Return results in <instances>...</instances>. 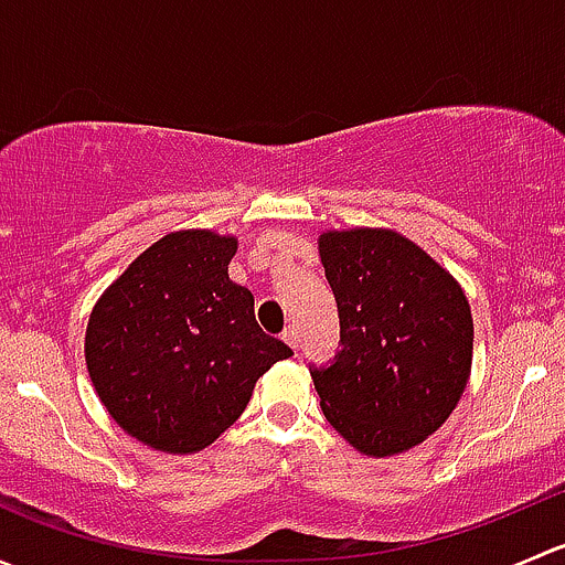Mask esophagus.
<instances>
[{
  "label": "esophagus",
  "mask_w": 565,
  "mask_h": 565,
  "mask_svg": "<svg viewBox=\"0 0 565 565\" xmlns=\"http://www.w3.org/2000/svg\"><path fill=\"white\" fill-rule=\"evenodd\" d=\"M281 339L287 341V344L292 347V350H298V341H300V339H298V330H295V328H287V330H284Z\"/></svg>",
  "instance_id": "34e87169"
}]
</instances>
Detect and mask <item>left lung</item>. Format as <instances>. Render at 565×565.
I'll return each instance as SVG.
<instances>
[{
	"instance_id": "1",
	"label": "left lung",
	"mask_w": 565,
	"mask_h": 565,
	"mask_svg": "<svg viewBox=\"0 0 565 565\" xmlns=\"http://www.w3.org/2000/svg\"><path fill=\"white\" fill-rule=\"evenodd\" d=\"M319 259L335 295L341 352L311 369L328 424L366 457L435 435L467 388L472 315L457 278L393 230H328Z\"/></svg>"
}]
</instances>
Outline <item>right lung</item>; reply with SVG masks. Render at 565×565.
Returning a JSON list of instances; mask_svg holds the SVG:
<instances>
[{
	"mask_svg": "<svg viewBox=\"0 0 565 565\" xmlns=\"http://www.w3.org/2000/svg\"><path fill=\"white\" fill-rule=\"evenodd\" d=\"M237 237L163 235L95 303L84 358L117 426L163 454H196L250 402L256 380L292 355L256 324L254 295L230 278Z\"/></svg>",
	"mask_w": 565,
	"mask_h": 565,
	"instance_id": "right-lung-1",
	"label": "right lung"
}]
</instances>
